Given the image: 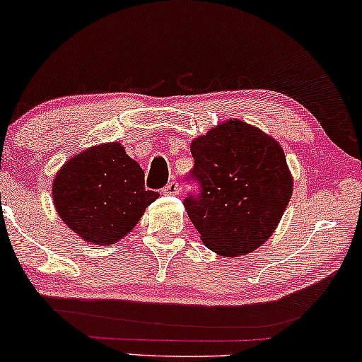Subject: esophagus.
I'll use <instances>...</instances> for the list:
<instances>
[{"label":"esophagus","instance_id":"obj_1","mask_svg":"<svg viewBox=\"0 0 362 362\" xmlns=\"http://www.w3.org/2000/svg\"><path fill=\"white\" fill-rule=\"evenodd\" d=\"M161 192L165 196H177V194H181V187L176 181H171V182H168L165 187H163Z\"/></svg>","mask_w":362,"mask_h":362}]
</instances>
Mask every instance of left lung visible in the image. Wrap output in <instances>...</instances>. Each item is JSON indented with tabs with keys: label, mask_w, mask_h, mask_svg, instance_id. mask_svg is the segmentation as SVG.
<instances>
[{
	"label": "left lung",
	"mask_w": 362,
	"mask_h": 362,
	"mask_svg": "<svg viewBox=\"0 0 362 362\" xmlns=\"http://www.w3.org/2000/svg\"><path fill=\"white\" fill-rule=\"evenodd\" d=\"M201 192L187 216L207 249L222 257L254 252L270 239L288 206L293 177L280 143L229 118L191 141Z\"/></svg>",
	"instance_id": "8db88e82"
}]
</instances>
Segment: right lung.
I'll list each match as a JSON object with an SVG mask.
<instances>
[{"mask_svg":"<svg viewBox=\"0 0 362 362\" xmlns=\"http://www.w3.org/2000/svg\"><path fill=\"white\" fill-rule=\"evenodd\" d=\"M158 192L145 189V173L122 143L87 148L54 176L52 201L82 240L112 245L130 234Z\"/></svg>","mask_w":362,"mask_h":362,"instance_id":"add662e5","label":"right lung"}]
</instances>
